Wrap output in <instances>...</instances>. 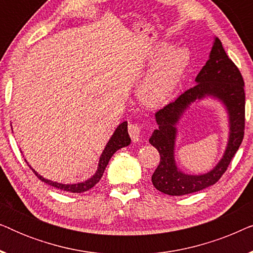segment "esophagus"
<instances>
[{
	"label": "esophagus",
	"instance_id": "esophagus-1",
	"mask_svg": "<svg viewBox=\"0 0 253 253\" xmlns=\"http://www.w3.org/2000/svg\"><path fill=\"white\" fill-rule=\"evenodd\" d=\"M127 130H129V134H130L131 139H132L133 143H136V141L140 139V126L139 124L130 123Z\"/></svg>",
	"mask_w": 253,
	"mask_h": 253
}]
</instances>
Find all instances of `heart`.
<instances>
[{"instance_id": "obj_1", "label": "heart", "mask_w": 253, "mask_h": 253, "mask_svg": "<svg viewBox=\"0 0 253 253\" xmlns=\"http://www.w3.org/2000/svg\"><path fill=\"white\" fill-rule=\"evenodd\" d=\"M165 52L166 54L148 72L139 87V98L150 107H159L167 101L190 63L188 48L175 47L168 50L166 44L159 49L157 58Z\"/></svg>"}]
</instances>
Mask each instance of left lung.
I'll use <instances>...</instances> for the list:
<instances>
[{"instance_id":"1","label":"left lung","mask_w":253,"mask_h":253,"mask_svg":"<svg viewBox=\"0 0 253 253\" xmlns=\"http://www.w3.org/2000/svg\"><path fill=\"white\" fill-rule=\"evenodd\" d=\"M197 84L155 113L159 129L150 143L160 153V164L152 175V183L159 191L169 196H183L215 184L236 154L244 137L245 92L241 71L228 57L219 38L214 40L210 60L196 77ZM214 96L226 106L230 115L231 134L223 159L212 171L204 175H188L179 172L174 164L173 148L175 123L184 110L196 99Z\"/></svg>"}]
</instances>
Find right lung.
Listing matches in <instances>:
<instances>
[{"mask_svg": "<svg viewBox=\"0 0 253 253\" xmlns=\"http://www.w3.org/2000/svg\"><path fill=\"white\" fill-rule=\"evenodd\" d=\"M130 143H131V139H130L129 133H127V122L121 123L120 126H117V129L115 130V132H114L112 138L109 139L108 144L106 145V147L102 152L101 157H100L98 170H96L94 175H93V177H91L89 179H87V181H85L83 183H77V184H62V183L49 181V179L43 178L42 176H40L39 174H38L34 169L31 168V166H30V168L32 169L33 172L36 174L38 178L41 179V181L44 182L48 185L54 186V188L62 190V191H67V192H74V193L85 192V191H87V190L92 189L93 186H94L96 183L101 179L103 172H105L107 165H108V162L110 160V158L113 157V154L115 153L117 150H120V148L127 146Z\"/></svg>", "mask_w": 253, "mask_h": 253, "instance_id": "right-lung-1", "label": "right lung"}]
</instances>
